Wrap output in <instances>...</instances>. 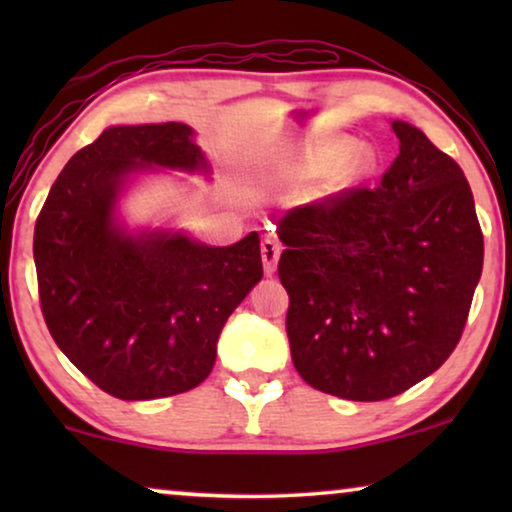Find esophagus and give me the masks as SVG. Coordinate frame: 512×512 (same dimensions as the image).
I'll use <instances>...</instances> for the list:
<instances>
[{
  "mask_svg": "<svg viewBox=\"0 0 512 512\" xmlns=\"http://www.w3.org/2000/svg\"><path fill=\"white\" fill-rule=\"evenodd\" d=\"M279 254H282V247H279V242L272 240V237H265V240L261 242V258H263L265 275H272V272L277 270Z\"/></svg>",
  "mask_w": 512,
  "mask_h": 512,
  "instance_id": "1",
  "label": "esophagus"
}]
</instances>
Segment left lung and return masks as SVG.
<instances>
[{
    "label": "left lung",
    "mask_w": 512,
    "mask_h": 512,
    "mask_svg": "<svg viewBox=\"0 0 512 512\" xmlns=\"http://www.w3.org/2000/svg\"><path fill=\"white\" fill-rule=\"evenodd\" d=\"M377 188L277 221L286 333L298 375L347 401H384L443 366L464 331L485 242L471 186L415 125Z\"/></svg>",
    "instance_id": "8db88e82"
}]
</instances>
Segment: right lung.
I'll return each instance as SVG.
<instances>
[{
    "mask_svg": "<svg viewBox=\"0 0 512 512\" xmlns=\"http://www.w3.org/2000/svg\"><path fill=\"white\" fill-rule=\"evenodd\" d=\"M209 172L186 123L114 125L74 153L34 226L46 326L107 394L153 401L212 373L221 328L261 282V240L209 247L184 230H130L118 200L135 174Z\"/></svg>",
    "mask_w": 512,
    "mask_h": 512,
    "instance_id": "1",
    "label": "right lung"
}]
</instances>
